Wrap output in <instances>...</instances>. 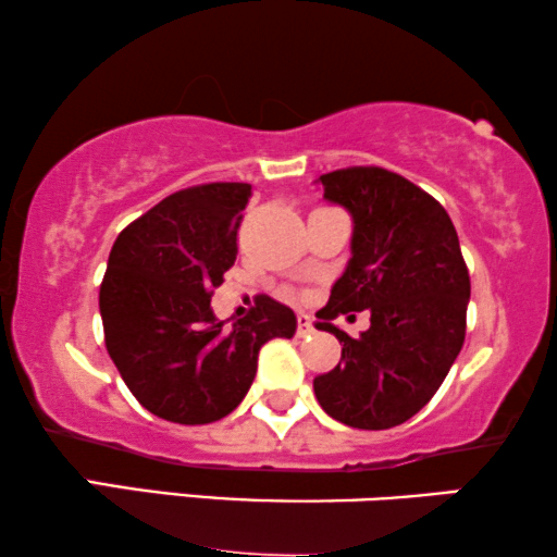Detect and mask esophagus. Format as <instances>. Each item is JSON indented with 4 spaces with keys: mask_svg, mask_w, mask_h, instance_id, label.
Wrapping results in <instances>:
<instances>
[{
    "mask_svg": "<svg viewBox=\"0 0 557 557\" xmlns=\"http://www.w3.org/2000/svg\"><path fill=\"white\" fill-rule=\"evenodd\" d=\"M296 322H299V334L314 332V322H311L309 314H299V317H296Z\"/></svg>",
    "mask_w": 557,
    "mask_h": 557,
    "instance_id": "1",
    "label": "esophagus"
}]
</instances>
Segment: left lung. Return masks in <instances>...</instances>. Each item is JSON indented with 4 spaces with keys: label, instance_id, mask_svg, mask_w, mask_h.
I'll use <instances>...</instances> for the list:
<instances>
[{
    "label": "left lung",
    "instance_id": "1",
    "mask_svg": "<svg viewBox=\"0 0 557 557\" xmlns=\"http://www.w3.org/2000/svg\"><path fill=\"white\" fill-rule=\"evenodd\" d=\"M319 185L352 215V258L317 311L342 360L314 377V395L334 421L393 429L433 398L461 352L471 284L459 235L438 200L383 166H347ZM362 308L371 330L357 341L331 324Z\"/></svg>",
    "mask_w": 557,
    "mask_h": 557
}]
</instances>
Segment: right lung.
<instances>
[{"mask_svg":"<svg viewBox=\"0 0 557 557\" xmlns=\"http://www.w3.org/2000/svg\"><path fill=\"white\" fill-rule=\"evenodd\" d=\"M250 195L246 182L180 189L111 248L98 294L106 349L134 398L164 421L202 425L233 413L261 347L296 332L294 311L271 296H258L233 326L212 314V288L238 256Z\"/></svg>","mask_w":557,"mask_h":557,"instance_id":"add662e5","label":"right lung"}]
</instances>
